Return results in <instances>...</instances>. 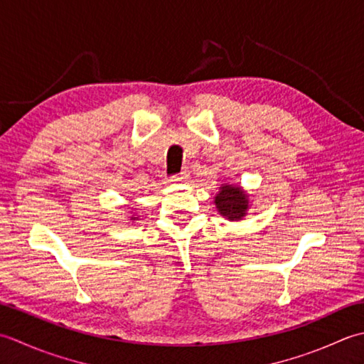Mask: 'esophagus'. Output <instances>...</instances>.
<instances>
[{"instance_id": "obj_1", "label": "esophagus", "mask_w": 364, "mask_h": 364, "mask_svg": "<svg viewBox=\"0 0 364 364\" xmlns=\"http://www.w3.org/2000/svg\"><path fill=\"white\" fill-rule=\"evenodd\" d=\"M190 177V171L187 168L185 169H182V171L179 173V174H176V176H173L171 179H169V182H173V183H176V182H183V181H187Z\"/></svg>"}]
</instances>
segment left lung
<instances>
[{
  "instance_id": "left-lung-1",
  "label": "left lung",
  "mask_w": 364,
  "mask_h": 364,
  "mask_svg": "<svg viewBox=\"0 0 364 364\" xmlns=\"http://www.w3.org/2000/svg\"><path fill=\"white\" fill-rule=\"evenodd\" d=\"M215 205H217L221 217L228 218L229 221H239L247 215L250 199L247 191L239 185L223 183L220 191L215 195Z\"/></svg>"
}]
</instances>
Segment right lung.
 Here are the masks:
<instances>
[{"label":"right lung","mask_w":364,"mask_h":364,"mask_svg":"<svg viewBox=\"0 0 364 364\" xmlns=\"http://www.w3.org/2000/svg\"><path fill=\"white\" fill-rule=\"evenodd\" d=\"M138 217H135V215H133V217H130V220H136Z\"/></svg>","instance_id":"add662e5"}]
</instances>
